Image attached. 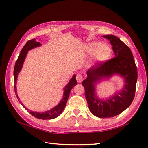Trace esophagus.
<instances>
[{
	"mask_svg": "<svg viewBox=\"0 0 148 148\" xmlns=\"http://www.w3.org/2000/svg\"><path fill=\"white\" fill-rule=\"evenodd\" d=\"M76 79H77V81L78 83H81L83 81V76L82 74H77V77H76Z\"/></svg>",
	"mask_w": 148,
	"mask_h": 148,
	"instance_id": "obj_1",
	"label": "esophagus"
}]
</instances>
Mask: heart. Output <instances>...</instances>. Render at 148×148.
<instances>
[{"instance_id":"obj_1","label":"heart","mask_w":148,"mask_h":148,"mask_svg":"<svg viewBox=\"0 0 148 148\" xmlns=\"http://www.w3.org/2000/svg\"><path fill=\"white\" fill-rule=\"evenodd\" d=\"M86 51L92 54V60L95 64H101L109 58L111 54L110 48L100 42H93L86 46Z\"/></svg>"}]
</instances>
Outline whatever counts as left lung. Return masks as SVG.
<instances>
[{
    "instance_id": "obj_1",
    "label": "left lung",
    "mask_w": 148,
    "mask_h": 148,
    "mask_svg": "<svg viewBox=\"0 0 148 148\" xmlns=\"http://www.w3.org/2000/svg\"><path fill=\"white\" fill-rule=\"evenodd\" d=\"M112 46L115 57L101 64H96L87 71L86 79L82 82L85 97L91 112L99 118L113 117L130 106L135 97L138 78L137 68L130 49L117 36H102ZM115 74L125 78L123 90L108 100H101L95 96V84L104 78Z\"/></svg>"
}]
</instances>
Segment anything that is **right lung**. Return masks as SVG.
Masks as SVG:
<instances>
[{"label": "right lung", "instance_id": "right-lung-1", "mask_svg": "<svg viewBox=\"0 0 148 148\" xmlns=\"http://www.w3.org/2000/svg\"><path fill=\"white\" fill-rule=\"evenodd\" d=\"M40 46H41V43L39 42H36V40L35 39L29 40V41H28L27 42H26L25 45L24 46V47H23V49H21L20 55L18 56V58L17 60L16 61V63L14 67V71H13L14 82H15L14 88H15V95L16 96L18 100V101L20 102V104L23 106V107L26 110H27L28 109L26 108L24 105H23V104L20 102L19 99V97L17 95L16 89V82L18 78V73L22 68V66H23V62L26 58V54H27L28 53V51L34 47H36ZM77 84V80H76V75H74L73 76L72 78L70 80L69 83L66 84V86H65L64 88V97L62 98V99L60 101V102H59V104L53 107V108H52V109L46 112H33V111L29 110V114L32 115L33 116H34V117L36 118L42 119V120L52 119H55L58 116H59V115L62 112V111L64 110L65 108L71 89H72L75 85Z\"/></svg>", "mask_w": 148, "mask_h": 148}]
</instances>
